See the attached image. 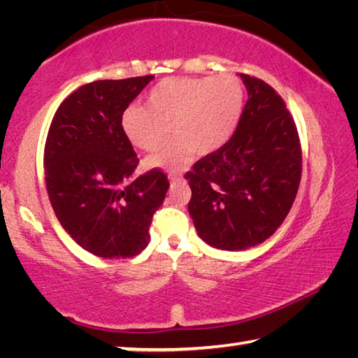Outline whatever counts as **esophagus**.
Instances as JSON below:
<instances>
[{
  "instance_id": "34e87169",
  "label": "esophagus",
  "mask_w": 358,
  "mask_h": 358,
  "mask_svg": "<svg viewBox=\"0 0 358 358\" xmlns=\"http://www.w3.org/2000/svg\"><path fill=\"white\" fill-rule=\"evenodd\" d=\"M169 180H171V183H180V181H183V177H178V175H169Z\"/></svg>"
}]
</instances>
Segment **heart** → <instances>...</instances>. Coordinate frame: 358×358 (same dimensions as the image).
I'll return each mask as SVG.
<instances>
[{"label": "heart", "mask_w": 358, "mask_h": 358, "mask_svg": "<svg viewBox=\"0 0 358 358\" xmlns=\"http://www.w3.org/2000/svg\"><path fill=\"white\" fill-rule=\"evenodd\" d=\"M245 92L237 77H173L151 90L147 106H129L121 115V129L134 147L155 151L171 136L177 137L150 157L155 167L178 169L199 155L215 153L237 129Z\"/></svg>", "instance_id": "b5f03b06"}]
</instances>
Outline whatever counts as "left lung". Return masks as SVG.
I'll return each mask as SVG.
<instances>
[{
  "instance_id": "8db88e82",
  "label": "left lung",
  "mask_w": 358,
  "mask_h": 358,
  "mask_svg": "<svg viewBox=\"0 0 358 358\" xmlns=\"http://www.w3.org/2000/svg\"><path fill=\"white\" fill-rule=\"evenodd\" d=\"M240 78L248 101L234 136L186 173L197 235L224 251L248 250L271 237L301 178L299 132L282 98L260 78Z\"/></svg>"
}]
</instances>
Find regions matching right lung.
Masks as SVG:
<instances>
[{"label":"right lung","mask_w":358,"mask_h":358,"mask_svg":"<svg viewBox=\"0 0 358 358\" xmlns=\"http://www.w3.org/2000/svg\"><path fill=\"white\" fill-rule=\"evenodd\" d=\"M153 76L83 85L58 107L44 167L52 208L71 238L102 259L137 256L169 189L157 169L134 178L138 164L121 115Z\"/></svg>","instance_id":"add662e5"}]
</instances>
